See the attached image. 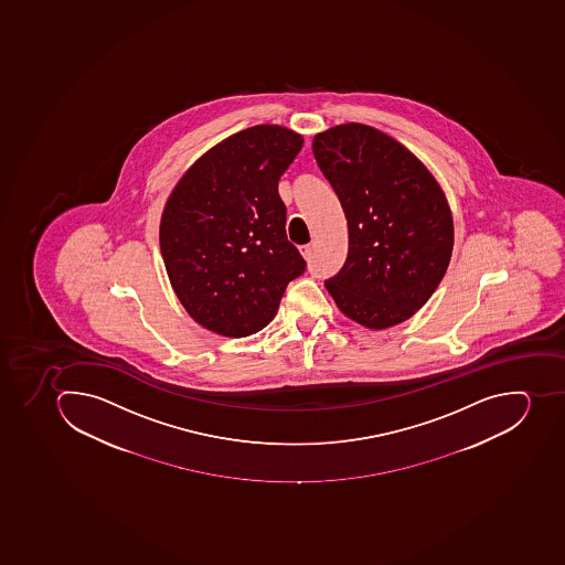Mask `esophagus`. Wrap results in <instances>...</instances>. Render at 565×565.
I'll use <instances>...</instances> for the list:
<instances>
[{
    "label": "esophagus",
    "mask_w": 565,
    "mask_h": 565,
    "mask_svg": "<svg viewBox=\"0 0 565 565\" xmlns=\"http://www.w3.org/2000/svg\"><path fill=\"white\" fill-rule=\"evenodd\" d=\"M299 253L303 255L305 260L312 257V246L310 244H305V246H299Z\"/></svg>",
    "instance_id": "34e87169"
}]
</instances>
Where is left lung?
Returning <instances> with one entry per match:
<instances>
[{"mask_svg": "<svg viewBox=\"0 0 565 565\" xmlns=\"http://www.w3.org/2000/svg\"><path fill=\"white\" fill-rule=\"evenodd\" d=\"M312 151L350 237L344 266L324 287L351 321L396 327L431 298L451 260L443 186L408 148L369 125L328 128L313 137Z\"/></svg>", "mask_w": 565, "mask_h": 565, "instance_id": "obj_1", "label": "left lung"}]
</instances>
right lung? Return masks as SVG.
<instances>
[{
  "label": "right lung",
  "instance_id": "add662e5",
  "mask_svg": "<svg viewBox=\"0 0 565 565\" xmlns=\"http://www.w3.org/2000/svg\"><path fill=\"white\" fill-rule=\"evenodd\" d=\"M303 146L280 125L237 131L201 154L169 194L160 252L200 327L247 337L267 327L305 260L287 241L278 180Z\"/></svg>",
  "mask_w": 565,
  "mask_h": 565
}]
</instances>
